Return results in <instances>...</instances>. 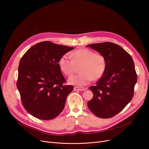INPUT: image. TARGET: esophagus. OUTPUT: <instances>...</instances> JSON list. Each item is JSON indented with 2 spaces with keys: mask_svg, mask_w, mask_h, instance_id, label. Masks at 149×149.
Returning a JSON list of instances; mask_svg holds the SVG:
<instances>
[{
  "mask_svg": "<svg viewBox=\"0 0 149 149\" xmlns=\"http://www.w3.org/2000/svg\"><path fill=\"white\" fill-rule=\"evenodd\" d=\"M74 89L75 91H84L86 90V89L84 88H79V87H77V86L74 87Z\"/></svg>",
  "mask_w": 149,
  "mask_h": 149,
  "instance_id": "esophagus-1",
  "label": "esophagus"
}]
</instances>
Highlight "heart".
<instances>
[{
    "label": "heart",
    "mask_w": 149,
    "mask_h": 149,
    "mask_svg": "<svg viewBox=\"0 0 149 149\" xmlns=\"http://www.w3.org/2000/svg\"><path fill=\"white\" fill-rule=\"evenodd\" d=\"M72 59L66 54L62 56L58 62L61 71L66 76H71L76 66L79 67L80 74L69 79V83L79 86L89 84L93 79L97 80L102 77L106 70L107 61L105 57L100 53L87 49L81 48L71 54Z\"/></svg>",
    "instance_id": "heart-1"
}]
</instances>
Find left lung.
I'll return each instance as SVG.
<instances>
[{"label": "left lung", "mask_w": 149, "mask_h": 149, "mask_svg": "<svg viewBox=\"0 0 149 149\" xmlns=\"http://www.w3.org/2000/svg\"><path fill=\"white\" fill-rule=\"evenodd\" d=\"M105 57L107 68L104 75L90 87L93 96L88 101L89 110L99 118H109L118 114L134 96L137 75L130 55L112 42L87 46Z\"/></svg>", "instance_id": "obj_1"}]
</instances>
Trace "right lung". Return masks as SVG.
Segmentation results:
<instances>
[{
    "label": "right lung",
    "instance_id": "right-lung-1",
    "mask_svg": "<svg viewBox=\"0 0 149 149\" xmlns=\"http://www.w3.org/2000/svg\"><path fill=\"white\" fill-rule=\"evenodd\" d=\"M74 49L45 41L31 47L22 57L17 88L23 107L36 118L52 120L63 109L73 86L63 85L66 80L58 62Z\"/></svg>",
    "mask_w": 149,
    "mask_h": 149
}]
</instances>
